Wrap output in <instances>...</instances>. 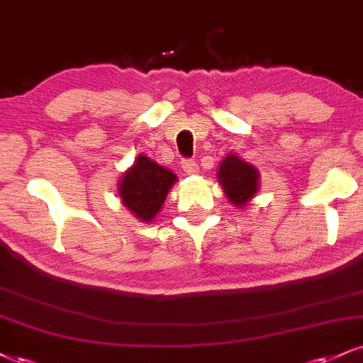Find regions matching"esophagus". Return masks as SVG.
Returning <instances> with one entry per match:
<instances>
[{"mask_svg": "<svg viewBox=\"0 0 363 363\" xmlns=\"http://www.w3.org/2000/svg\"><path fill=\"white\" fill-rule=\"evenodd\" d=\"M181 167H182V170H184V172L187 174V176H196V174L199 172V165L196 164L194 160H189V159L182 160Z\"/></svg>", "mask_w": 363, "mask_h": 363, "instance_id": "34e87169", "label": "esophagus"}]
</instances>
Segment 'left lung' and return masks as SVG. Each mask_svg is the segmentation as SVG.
<instances>
[{"label": "left lung", "mask_w": 363, "mask_h": 363, "mask_svg": "<svg viewBox=\"0 0 363 363\" xmlns=\"http://www.w3.org/2000/svg\"><path fill=\"white\" fill-rule=\"evenodd\" d=\"M218 182L233 206L245 208L255 198L260 187V174L255 165L245 162L242 157L233 154L225 155L218 167Z\"/></svg>", "instance_id": "left-lung-1"}]
</instances>
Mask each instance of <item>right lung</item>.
Here are the masks:
<instances>
[{
  "instance_id": "right-lung-1",
  "label": "right lung",
  "mask_w": 363,
  "mask_h": 363,
  "mask_svg": "<svg viewBox=\"0 0 363 363\" xmlns=\"http://www.w3.org/2000/svg\"><path fill=\"white\" fill-rule=\"evenodd\" d=\"M177 176L150 157L140 154L118 179V196L123 206L142 223H152L162 209Z\"/></svg>"
}]
</instances>
